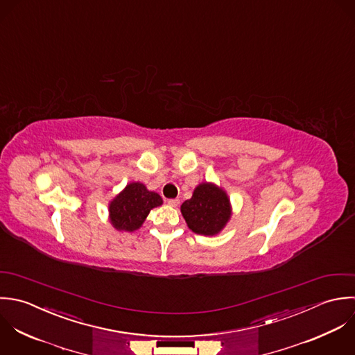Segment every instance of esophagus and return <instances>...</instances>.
I'll use <instances>...</instances> for the list:
<instances>
[{"label": "esophagus", "mask_w": 355, "mask_h": 355, "mask_svg": "<svg viewBox=\"0 0 355 355\" xmlns=\"http://www.w3.org/2000/svg\"><path fill=\"white\" fill-rule=\"evenodd\" d=\"M179 202H180V201H179L178 198H175V200H168V205H169V207H178Z\"/></svg>", "instance_id": "34e87169"}]
</instances>
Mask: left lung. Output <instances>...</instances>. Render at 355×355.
<instances>
[{
	"label": "left lung",
	"mask_w": 355,
	"mask_h": 355,
	"mask_svg": "<svg viewBox=\"0 0 355 355\" xmlns=\"http://www.w3.org/2000/svg\"><path fill=\"white\" fill-rule=\"evenodd\" d=\"M180 212L193 233L205 236H218L233 215L226 190L212 182L200 183L191 198L182 204Z\"/></svg>",
	"instance_id": "obj_1"
}]
</instances>
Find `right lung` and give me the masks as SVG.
I'll use <instances>...</instances> for the list:
<instances>
[{"label": "right lung", "instance_id": "right-lung-1", "mask_svg": "<svg viewBox=\"0 0 355 355\" xmlns=\"http://www.w3.org/2000/svg\"><path fill=\"white\" fill-rule=\"evenodd\" d=\"M158 193L140 182H130L109 204V219L117 232L133 233L141 227L153 208L162 205Z\"/></svg>", "mask_w": 355, "mask_h": 355}]
</instances>
